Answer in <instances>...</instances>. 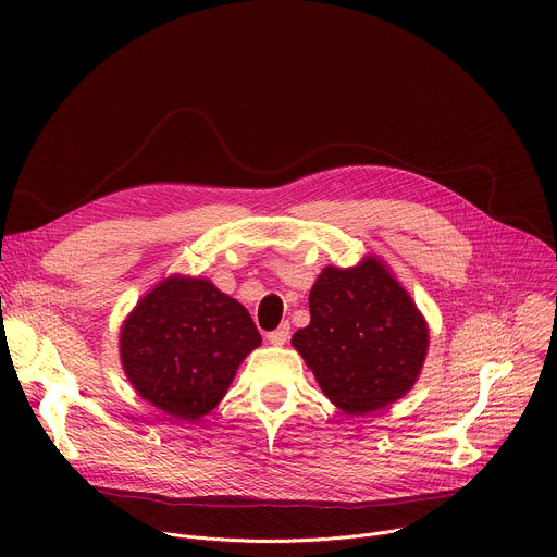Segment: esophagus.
<instances>
[{"instance_id": "34e87169", "label": "esophagus", "mask_w": 557, "mask_h": 557, "mask_svg": "<svg viewBox=\"0 0 557 557\" xmlns=\"http://www.w3.org/2000/svg\"><path fill=\"white\" fill-rule=\"evenodd\" d=\"M288 333H290V326H288V322H284L277 331L269 333L267 339H269V344H273V346H284L286 339H288Z\"/></svg>"}]
</instances>
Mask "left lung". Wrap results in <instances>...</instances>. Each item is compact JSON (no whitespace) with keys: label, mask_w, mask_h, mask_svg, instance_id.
Listing matches in <instances>:
<instances>
[{"label":"left lung","mask_w":557,"mask_h":557,"mask_svg":"<svg viewBox=\"0 0 557 557\" xmlns=\"http://www.w3.org/2000/svg\"><path fill=\"white\" fill-rule=\"evenodd\" d=\"M310 324L293 346L329 399L350 417L376 412L417 383L428 324L406 288L376 258L326 267L308 295Z\"/></svg>","instance_id":"1"}]
</instances>
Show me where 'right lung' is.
I'll use <instances>...</instances> for the list:
<instances>
[{
	"label": "right lung",
	"mask_w": 557,
	"mask_h": 557,
	"mask_svg": "<svg viewBox=\"0 0 557 557\" xmlns=\"http://www.w3.org/2000/svg\"><path fill=\"white\" fill-rule=\"evenodd\" d=\"M262 344L249 310L209 280L172 275L121 329V363L134 389L174 421H198L226 394L237 366Z\"/></svg>",
	"instance_id": "add662e5"
}]
</instances>
